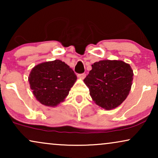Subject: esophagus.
I'll use <instances>...</instances> for the list:
<instances>
[{
	"label": "esophagus",
	"mask_w": 158,
	"mask_h": 158,
	"mask_svg": "<svg viewBox=\"0 0 158 158\" xmlns=\"http://www.w3.org/2000/svg\"><path fill=\"white\" fill-rule=\"evenodd\" d=\"M86 76V74L85 73H81V74H78L77 75V77H79V78L81 79H84Z\"/></svg>",
	"instance_id": "obj_1"
}]
</instances>
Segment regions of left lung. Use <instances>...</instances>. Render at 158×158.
Segmentation results:
<instances>
[{
  "instance_id": "left-lung-1",
  "label": "left lung",
  "mask_w": 158,
  "mask_h": 158,
  "mask_svg": "<svg viewBox=\"0 0 158 158\" xmlns=\"http://www.w3.org/2000/svg\"><path fill=\"white\" fill-rule=\"evenodd\" d=\"M84 83L89 88L93 101L106 110L122 103L131 90L133 70L122 60H101L92 64Z\"/></svg>"
}]
</instances>
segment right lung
<instances>
[{"label": "right lung", "instance_id": "add662e5", "mask_svg": "<svg viewBox=\"0 0 158 158\" xmlns=\"http://www.w3.org/2000/svg\"><path fill=\"white\" fill-rule=\"evenodd\" d=\"M76 80L74 71L60 60L37 64L29 76L30 88L36 100L50 107L63 102Z\"/></svg>", "mask_w": 158, "mask_h": 158}]
</instances>
